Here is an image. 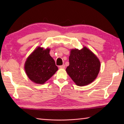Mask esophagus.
<instances>
[{"mask_svg":"<svg viewBox=\"0 0 124 124\" xmlns=\"http://www.w3.org/2000/svg\"><path fill=\"white\" fill-rule=\"evenodd\" d=\"M59 67H60V69H64V68H65V65L64 64H63L62 65H60Z\"/></svg>","mask_w":124,"mask_h":124,"instance_id":"34e87169","label":"esophagus"}]
</instances>
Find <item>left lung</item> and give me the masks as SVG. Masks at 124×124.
<instances>
[{
	"mask_svg": "<svg viewBox=\"0 0 124 124\" xmlns=\"http://www.w3.org/2000/svg\"><path fill=\"white\" fill-rule=\"evenodd\" d=\"M66 71L76 85L85 86L95 79L100 71V62L87 47L72 49Z\"/></svg>",
	"mask_w": 124,
	"mask_h": 124,
	"instance_id": "obj_1",
	"label": "left lung"
}]
</instances>
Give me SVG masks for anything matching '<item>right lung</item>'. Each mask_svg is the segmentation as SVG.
Returning a JSON list of instances; mask_svg holds the SVG:
<instances>
[{"instance_id": "1", "label": "right lung", "mask_w": 124, "mask_h": 124, "mask_svg": "<svg viewBox=\"0 0 124 124\" xmlns=\"http://www.w3.org/2000/svg\"><path fill=\"white\" fill-rule=\"evenodd\" d=\"M49 48L44 50L39 47L28 57L24 69L28 77L33 82L43 84L58 70L53 59L49 55Z\"/></svg>"}]
</instances>
